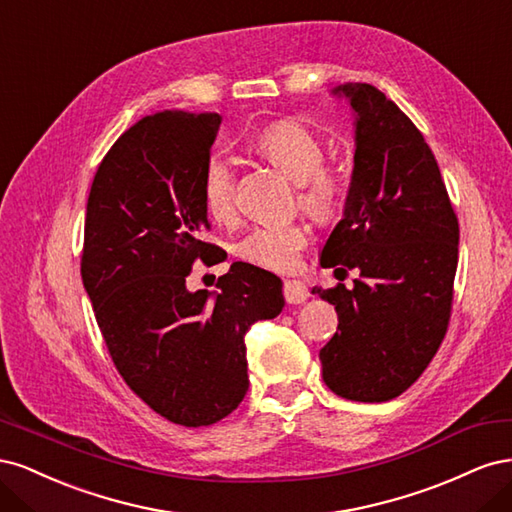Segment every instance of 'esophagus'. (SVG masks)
Segmentation results:
<instances>
[{"label": "esophagus", "instance_id": "34e87169", "mask_svg": "<svg viewBox=\"0 0 512 512\" xmlns=\"http://www.w3.org/2000/svg\"><path fill=\"white\" fill-rule=\"evenodd\" d=\"M307 297H309V290H307V286L303 282H299V280H286L284 282V299H286V303L299 305V303L307 301Z\"/></svg>", "mask_w": 512, "mask_h": 512}]
</instances>
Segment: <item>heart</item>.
<instances>
[{"label": "heart", "instance_id": "obj_1", "mask_svg": "<svg viewBox=\"0 0 512 512\" xmlns=\"http://www.w3.org/2000/svg\"><path fill=\"white\" fill-rule=\"evenodd\" d=\"M252 147L297 181L299 207L312 218L329 222L344 207V183L333 168L324 166V145L316 132L297 119H280L262 128ZM203 205L215 222H232L235 205V170L224 156H211L200 179ZM309 243V228L301 222L252 228L237 243V254L250 265L288 273L299 267Z\"/></svg>", "mask_w": 512, "mask_h": 512}]
</instances>
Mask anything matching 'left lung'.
<instances>
[{
	"label": "left lung",
	"mask_w": 512,
	"mask_h": 512,
	"mask_svg": "<svg viewBox=\"0 0 512 512\" xmlns=\"http://www.w3.org/2000/svg\"><path fill=\"white\" fill-rule=\"evenodd\" d=\"M356 115L354 170L344 220L320 265L359 271L352 288H314L335 305L337 333L320 350L339 397L389 401L436 356L453 309L459 222L423 134L367 83L337 87Z\"/></svg>",
	"instance_id": "1"
}]
</instances>
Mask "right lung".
I'll list each match as a JSON object with an SVG mask.
<instances>
[{
  "instance_id": "obj_1",
  "label": "right lung",
  "mask_w": 512,
  "mask_h": 512,
  "mask_svg": "<svg viewBox=\"0 0 512 512\" xmlns=\"http://www.w3.org/2000/svg\"><path fill=\"white\" fill-rule=\"evenodd\" d=\"M220 123L218 113L143 117L108 149L87 198L81 277L106 350L130 389L183 427L237 410L250 386L245 333L284 307L280 277L247 262L218 277L213 299L185 288L196 260H224L203 241L200 194Z\"/></svg>"
}]
</instances>
